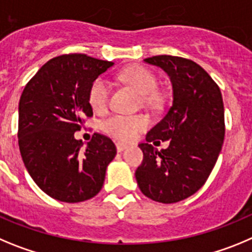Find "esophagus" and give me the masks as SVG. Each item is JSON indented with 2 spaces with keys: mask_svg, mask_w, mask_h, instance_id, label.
Returning <instances> with one entry per match:
<instances>
[{
  "mask_svg": "<svg viewBox=\"0 0 252 252\" xmlns=\"http://www.w3.org/2000/svg\"><path fill=\"white\" fill-rule=\"evenodd\" d=\"M124 149H126V144H122V143H117V151L121 153V152H123Z\"/></svg>",
  "mask_w": 252,
  "mask_h": 252,
  "instance_id": "obj_1",
  "label": "esophagus"
}]
</instances>
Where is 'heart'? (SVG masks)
Returning <instances> with one entry per match:
<instances>
[{
  "mask_svg": "<svg viewBox=\"0 0 252 252\" xmlns=\"http://www.w3.org/2000/svg\"><path fill=\"white\" fill-rule=\"evenodd\" d=\"M122 81L129 84L133 89L142 96L144 104L157 103L158 95L157 79L153 72L143 66H130L123 70L119 75ZM88 99L95 112H103L108 105L109 99V83L104 78H96L90 84ZM148 126V122L142 115H124L114 114L106 118L101 123V129L106 134L121 142H130L140 131L144 130Z\"/></svg>",
  "mask_w": 252,
  "mask_h": 252,
  "instance_id": "b5f03b06",
  "label": "heart"
}]
</instances>
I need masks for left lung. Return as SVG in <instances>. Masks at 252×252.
I'll use <instances>...</instances> for the list:
<instances>
[{
  "label": "left lung",
  "instance_id": "obj_1",
  "mask_svg": "<svg viewBox=\"0 0 252 252\" xmlns=\"http://www.w3.org/2000/svg\"><path fill=\"white\" fill-rule=\"evenodd\" d=\"M144 63L167 72L173 103L139 144L144 157L135 180L148 198L176 203L196 193L216 164L225 138L223 101L217 84L194 61L159 55ZM160 140H169L168 149L153 147Z\"/></svg>",
  "mask_w": 252,
  "mask_h": 252
}]
</instances>
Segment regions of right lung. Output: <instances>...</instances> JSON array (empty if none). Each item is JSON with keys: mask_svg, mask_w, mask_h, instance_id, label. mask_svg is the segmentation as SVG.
I'll return each mask as SVG.
<instances>
[{"mask_svg": "<svg viewBox=\"0 0 252 252\" xmlns=\"http://www.w3.org/2000/svg\"><path fill=\"white\" fill-rule=\"evenodd\" d=\"M114 63L69 54L49 60L22 92L19 104V147L27 172L50 197L75 203L96 196L117 148L95 133L83 148L84 118L92 117L90 84Z\"/></svg>", "mask_w": 252, "mask_h": 252, "instance_id": "add662e5", "label": "right lung"}]
</instances>
